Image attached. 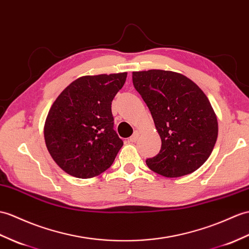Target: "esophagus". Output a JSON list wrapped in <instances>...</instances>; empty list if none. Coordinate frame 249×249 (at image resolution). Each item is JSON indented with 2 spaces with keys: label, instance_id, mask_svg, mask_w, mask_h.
Instances as JSON below:
<instances>
[{
  "label": "esophagus",
  "instance_id": "34e87169",
  "mask_svg": "<svg viewBox=\"0 0 249 249\" xmlns=\"http://www.w3.org/2000/svg\"><path fill=\"white\" fill-rule=\"evenodd\" d=\"M139 136H140V131L136 130V131L134 132V135H132V136L129 138V141H130V142H136V141L138 140Z\"/></svg>",
  "mask_w": 249,
  "mask_h": 249
}]
</instances>
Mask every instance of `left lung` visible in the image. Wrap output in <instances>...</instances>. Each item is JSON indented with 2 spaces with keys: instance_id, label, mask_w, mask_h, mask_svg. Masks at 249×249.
<instances>
[{
  "instance_id": "left-lung-1",
  "label": "left lung",
  "mask_w": 249,
  "mask_h": 249,
  "mask_svg": "<svg viewBox=\"0 0 249 249\" xmlns=\"http://www.w3.org/2000/svg\"><path fill=\"white\" fill-rule=\"evenodd\" d=\"M132 83L161 138L160 152L146 159L147 166L170 178L199 169L218 132L215 112L203 90L184 75L164 70L132 72Z\"/></svg>"
}]
</instances>
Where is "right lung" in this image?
Segmentation results:
<instances>
[{
  "instance_id": "obj_1",
  "label": "right lung",
  "mask_w": 249,
  "mask_h": 249,
  "mask_svg": "<svg viewBox=\"0 0 249 249\" xmlns=\"http://www.w3.org/2000/svg\"><path fill=\"white\" fill-rule=\"evenodd\" d=\"M127 73L79 77L52 105L44 140L60 169L77 178H92L111 166L123 141L113 129L111 102Z\"/></svg>"
}]
</instances>
